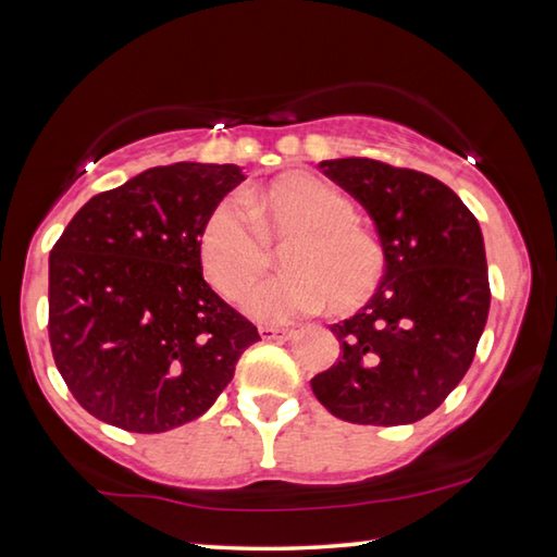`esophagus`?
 Returning <instances> with one entry per match:
<instances>
[{"label": "esophagus", "instance_id": "obj_1", "mask_svg": "<svg viewBox=\"0 0 557 557\" xmlns=\"http://www.w3.org/2000/svg\"><path fill=\"white\" fill-rule=\"evenodd\" d=\"M297 332H292V329H272V326H260V336L265 338V342H289L292 336Z\"/></svg>", "mask_w": 557, "mask_h": 557}]
</instances>
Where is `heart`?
Masks as SVG:
<instances>
[{
  "mask_svg": "<svg viewBox=\"0 0 557 557\" xmlns=\"http://www.w3.org/2000/svg\"><path fill=\"white\" fill-rule=\"evenodd\" d=\"M295 233L285 250L287 275L262 280L245 295V312L262 324H292L332 305L351 312L373 295L383 275V248L354 219V203L324 178L289 172L243 203L225 199L201 228L206 280L238 299L268 268L270 238Z\"/></svg>",
  "mask_w": 557,
  "mask_h": 557,
  "instance_id": "b5f03b06",
  "label": "heart"
}]
</instances>
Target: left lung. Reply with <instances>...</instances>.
<instances>
[{"label": "left lung", "mask_w": 557, "mask_h": 557, "mask_svg": "<svg viewBox=\"0 0 557 557\" xmlns=\"http://www.w3.org/2000/svg\"><path fill=\"white\" fill-rule=\"evenodd\" d=\"M371 215L383 280L369 305L332 324L342 356L312 379L324 408L356 425H410L465 379L492 292L484 235L440 178L375 159L319 162Z\"/></svg>", "instance_id": "1"}]
</instances>
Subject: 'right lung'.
<instances>
[{"label": "right lung", "instance_id": "right-lung-1", "mask_svg": "<svg viewBox=\"0 0 557 557\" xmlns=\"http://www.w3.org/2000/svg\"><path fill=\"white\" fill-rule=\"evenodd\" d=\"M245 178L235 164L154 166L102 191L49 258V338L73 398L127 432L211 408L258 329L203 280L201 228Z\"/></svg>", "mask_w": 557, "mask_h": 557}]
</instances>
